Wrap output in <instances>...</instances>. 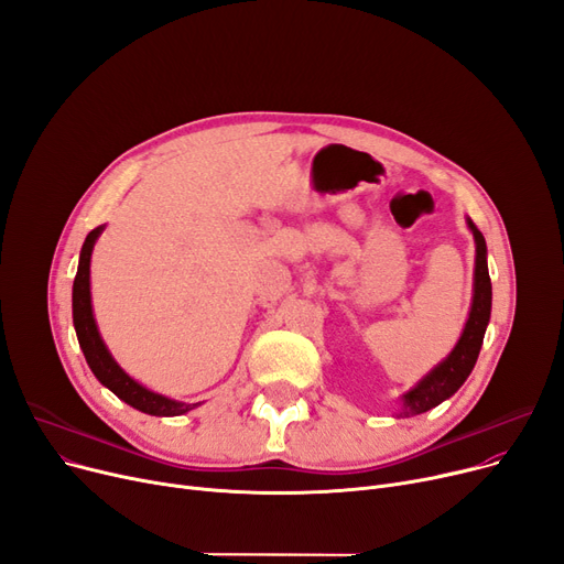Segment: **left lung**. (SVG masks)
Masks as SVG:
<instances>
[{
  "label": "left lung",
  "instance_id": "left-lung-1",
  "mask_svg": "<svg viewBox=\"0 0 564 564\" xmlns=\"http://www.w3.org/2000/svg\"><path fill=\"white\" fill-rule=\"evenodd\" d=\"M466 224L476 240V272H473V302L468 311V319L464 324V332L448 354L446 359L436 364L413 389H409L400 402L402 409L398 416L409 419L419 416L434 406H438L443 400H448L459 391L466 377L470 375L473 366L478 361V354L485 340L487 324L491 317V279L487 270V242L478 226L466 217Z\"/></svg>",
  "mask_w": 564,
  "mask_h": 564
}]
</instances>
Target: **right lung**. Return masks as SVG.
I'll use <instances>...</instances> for the list:
<instances>
[{"label": "right lung", "mask_w": 564, "mask_h": 564, "mask_svg": "<svg viewBox=\"0 0 564 564\" xmlns=\"http://www.w3.org/2000/svg\"><path fill=\"white\" fill-rule=\"evenodd\" d=\"M102 230L105 226H98L86 235L79 251L77 276L73 283V324H75L79 347L84 351V359L102 387H107L116 398H121L126 404L134 406L137 411H143L148 416H181V413L196 409L198 402L196 404L177 402L141 387L137 379H132L121 366L113 361L98 332V324L94 317V304H91V253Z\"/></svg>", "instance_id": "1"}]
</instances>
